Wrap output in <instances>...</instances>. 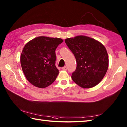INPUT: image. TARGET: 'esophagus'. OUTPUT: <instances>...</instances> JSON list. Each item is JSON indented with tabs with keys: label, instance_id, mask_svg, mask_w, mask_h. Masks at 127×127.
<instances>
[{
	"label": "esophagus",
	"instance_id": "1",
	"mask_svg": "<svg viewBox=\"0 0 127 127\" xmlns=\"http://www.w3.org/2000/svg\"><path fill=\"white\" fill-rule=\"evenodd\" d=\"M62 69L64 70H67V67L66 66H64L62 68Z\"/></svg>",
	"mask_w": 127,
	"mask_h": 127
}]
</instances>
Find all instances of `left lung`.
Returning a JSON list of instances; mask_svg holds the SVG:
<instances>
[{
  "mask_svg": "<svg viewBox=\"0 0 127 127\" xmlns=\"http://www.w3.org/2000/svg\"><path fill=\"white\" fill-rule=\"evenodd\" d=\"M76 58L73 81L83 88H90L101 81L109 67V56L100 42L92 37L78 35L65 40Z\"/></svg>",
  "mask_w": 127,
  "mask_h": 127,
  "instance_id": "obj_1",
  "label": "left lung"
}]
</instances>
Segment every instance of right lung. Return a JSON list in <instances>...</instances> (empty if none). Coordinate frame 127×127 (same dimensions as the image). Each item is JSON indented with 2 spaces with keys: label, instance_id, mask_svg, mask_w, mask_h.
<instances>
[{
  "label": "right lung",
  "instance_id": "obj_1",
  "mask_svg": "<svg viewBox=\"0 0 127 127\" xmlns=\"http://www.w3.org/2000/svg\"><path fill=\"white\" fill-rule=\"evenodd\" d=\"M63 40L41 36L30 40L21 54V64L26 79L36 87L44 88L56 80L59 74L55 65V51Z\"/></svg>",
  "mask_w": 127,
  "mask_h": 127
}]
</instances>
